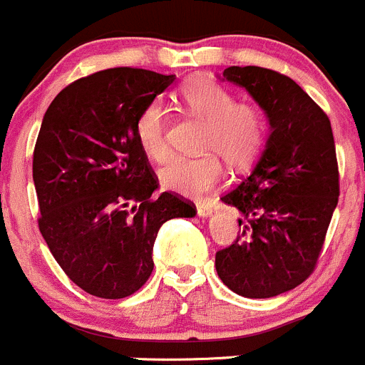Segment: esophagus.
Returning a JSON list of instances; mask_svg holds the SVG:
<instances>
[{"label": "esophagus", "mask_w": 365, "mask_h": 365, "mask_svg": "<svg viewBox=\"0 0 365 365\" xmlns=\"http://www.w3.org/2000/svg\"><path fill=\"white\" fill-rule=\"evenodd\" d=\"M197 213H199L200 217H207V215H211V213H213V207H211L210 204L197 202Z\"/></svg>", "instance_id": "esophagus-1"}]
</instances>
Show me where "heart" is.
<instances>
[{
	"mask_svg": "<svg viewBox=\"0 0 365 365\" xmlns=\"http://www.w3.org/2000/svg\"><path fill=\"white\" fill-rule=\"evenodd\" d=\"M185 106L206 120L200 158H172L161 170L163 188L185 197L200 199L224 180V165L244 170L263 150L267 140V116L258 103L237 102L235 93L211 78H193L179 91ZM166 109L159 100L147 103L134 123L136 141L152 161L168 155Z\"/></svg>",
	"mask_w": 365,
	"mask_h": 365,
	"instance_id": "b5f03b06",
	"label": "heart"
}]
</instances>
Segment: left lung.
Listing matches in <instances>:
<instances>
[{"label":"left lung","mask_w":365,"mask_h":365,"mask_svg":"<svg viewBox=\"0 0 365 365\" xmlns=\"http://www.w3.org/2000/svg\"><path fill=\"white\" fill-rule=\"evenodd\" d=\"M270 121L252 172L222 202L235 206L240 235L215 256L218 277L238 296H279L312 276L339 202V163L329 118L290 76L258 66H231Z\"/></svg>","instance_id":"1"}]
</instances>
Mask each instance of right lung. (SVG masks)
<instances>
[{
    "mask_svg": "<svg viewBox=\"0 0 365 365\" xmlns=\"http://www.w3.org/2000/svg\"><path fill=\"white\" fill-rule=\"evenodd\" d=\"M175 75L110 68L66 86L34 148L39 231L66 276L102 299L133 296L154 270V242L195 206L173 192L154 199L158 175L134 123Z\"/></svg>",
    "mask_w": 365,
    "mask_h": 365,
    "instance_id": "obj_1",
    "label": "right lung"
}]
</instances>
